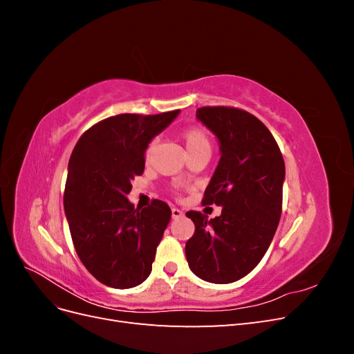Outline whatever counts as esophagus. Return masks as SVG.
Here are the masks:
<instances>
[{"instance_id":"obj_1","label":"esophagus","mask_w":354,"mask_h":354,"mask_svg":"<svg viewBox=\"0 0 354 354\" xmlns=\"http://www.w3.org/2000/svg\"><path fill=\"white\" fill-rule=\"evenodd\" d=\"M183 211H181V209H178V208H173V209H171V216H173V218L176 220V218H180V217H183Z\"/></svg>"}]
</instances>
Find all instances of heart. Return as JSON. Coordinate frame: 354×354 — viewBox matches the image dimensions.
Returning <instances> with one entry per match:
<instances>
[{"label": "heart", "mask_w": 354, "mask_h": 354, "mask_svg": "<svg viewBox=\"0 0 354 354\" xmlns=\"http://www.w3.org/2000/svg\"><path fill=\"white\" fill-rule=\"evenodd\" d=\"M183 140H185V146H186L187 153L198 151V149H201V147H209V140H208L207 134L203 133L202 130H199V128H190V130H187L183 134ZM153 147H155L153 142L147 146L146 159L151 158V155L153 152Z\"/></svg>", "instance_id": "obj_1"}]
</instances>
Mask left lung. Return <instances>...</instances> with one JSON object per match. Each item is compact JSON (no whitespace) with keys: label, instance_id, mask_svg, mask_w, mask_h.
Returning a JSON list of instances; mask_svg holds the SVG:
<instances>
[{"label":"left lung","instance_id":"obj_1","mask_svg":"<svg viewBox=\"0 0 354 354\" xmlns=\"http://www.w3.org/2000/svg\"><path fill=\"white\" fill-rule=\"evenodd\" d=\"M196 118L216 136L221 155L202 203L220 205L221 214L208 220L186 212L195 223L186 259L202 281L232 283L269 250L282 212L285 162L274 137L254 115L216 106L198 109Z\"/></svg>","mask_w":354,"mask_h":354}]
</instances>
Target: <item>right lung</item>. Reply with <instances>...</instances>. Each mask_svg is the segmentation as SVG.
<instances>
[{"instance_id": "obj_1", "label": "right lung", "mask_w": 354, "mask_h": 354, "mask_svg": "<svg viewBox=\"0 0 354 354\" xmlns=\"http://www.w3.org/2000/svg\"><path fill=\"white\" fill-rule=\"evenodd\" d=\"M178 112L111 116L73 147L63 196L71 236L87 270L111 288H134L152 272L171 209L162 201L134 208L127 195L143 174L149 143Z\"/></svg>"}]
</instances>
